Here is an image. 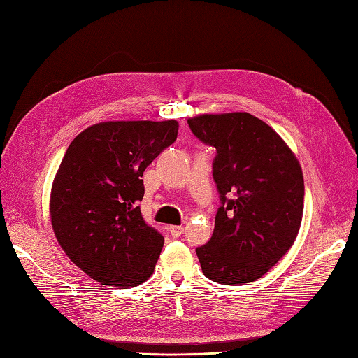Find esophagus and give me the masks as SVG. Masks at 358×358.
I'll use <instances>...</instances> for the list:
<instances>
[{"instance_id":"esophagus-1","label":"esophagus","mask_w":358,"mask_h":358,"mask_svg":"<svg viewBox=\"0 0 358 358\" xmlns=\"http://www.w3.org/2000/svg\"><path fill=\"white\" fill-rule=\"evenodd\" d=\"M169 232L172 237H180V235L185 232V227L183 226H169Z\"/></svg>"}]
</instances>
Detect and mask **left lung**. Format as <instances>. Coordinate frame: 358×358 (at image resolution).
Returning <instances> with one entry per match:
<instances>
[{
	"label": "left lung",
	"mask_w": 358,
	"mask_h": 358,
	"mask_svg": "<svg viewBox=\"0 0 358 358\" xmlns=\"http://www.w3.org/2000/svg\"><path fill=\"white\" fill-rule=\"evenodd\" d=\"M214 146L222 200L208 245L196 248L203 273L222 285L262 278L292 248L305 201L301 166L286 141L248 112L203 113L187 120Z\"/></svg>",
	"instance_id": "8db88e82"
}]
</instances>
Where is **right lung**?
Wrapping results in <instances>:
<instances>
[{
  "mask_svg": "<svg viewBox=\"0 0 358 358\" xmlns=\"http://www.w3.org/2000/svg\"><path fill=\"white\" fill-rule=\"evenodd\" d=\"M178 121H103L69 144L50 191L58 245L90 278L112 287L144 283L164 237L141 217L143 172L177 140Z\"/></svg>",
  "mask_w": 358,
  "mask_h": 358,
  "instance_id": "add662e5",
  "label": "right lung"
}]
</instances>
